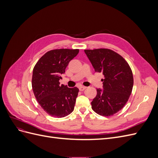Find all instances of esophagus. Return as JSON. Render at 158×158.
<instances>
[{
	"label": "esophagus",
	"instance_id": "esophagus-1",
	"mask_svg": "<svg viewBox=\"0 0 158 158\" xmlns=\"http://www.w3.org/2000/svg\"><path fill=\"white\" fill-rule=\"evenodd\" d=\"M78 88H79L80 91H84L85 89H86V87L84 86V85H80V86H79Z\"/></svg>",
	"mask_w": 158,
	"mask_h": 158
}]
</instances>
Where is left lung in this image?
<instances>
[{
    "mask_svg": "<svg viewBox=\"0 0 158 158\" xmlns=\"http://www.w3.org/2000/svg\"><path fill=\"white\" fill-rule=\"evenodd\" d=\"M95 72L104 75L103 89H97V95L91 103L99 115L112 116L125 106L133 87L132 72L125 59L109 49L84 50Z\"/></svg>",
    "mask_w": 158,
    "mask_h": 158,
    "instance_id": "obj_1",
    "label": "left lung"
}]
</instances>
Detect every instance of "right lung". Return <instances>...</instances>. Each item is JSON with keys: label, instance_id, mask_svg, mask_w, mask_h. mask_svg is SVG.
Listing matches in <instances>:
<instances>
[{"label": "right lung", "instance_id": "obj_1", "mask_svg": "<svg viewBox=\"0 0 158 158\" xmlns=\"http://www.w3.org/2000/svg\"><path fill=\"white\" fill-rule=\"evenodd\" d=\"M79 49H59L47 52L33 70L32 89L37 102L49 115L62 118L73 111L78 88L60 85V75Z\"/></svg>", "mask_w": 158, "mask_h": 158}]
</instances>
